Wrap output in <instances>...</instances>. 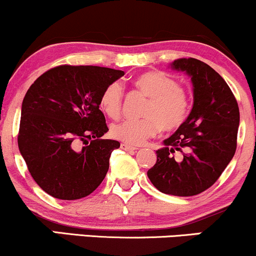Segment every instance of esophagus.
Returning <instances> with one entry per match:
<instances>
[{"instance_id": "esophagus-1", "label": "esophagus", "mask_w": 256, "mask_h": 256, "mask_svg": "<svg viewBox=\"0 0 256 256\" xmlns=\"http://www.w3.org/2000/svg\"><path fill=\"white\" fill-rule=\"evenodd\" d=\"M122 148L124 149V150H128V152H134L138 149V148H136V146L128 144V143H122Z\"/></svg>"}]
</instances>
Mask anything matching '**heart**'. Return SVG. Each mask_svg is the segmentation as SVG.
<instances>
[{
  "instance_id": "obj_1",
  "label": "heart",
  "mask_w": 256,
  "mask_h": 256,
  "mask_svg": "<svg viewBox=\"0 0 256 256\" xmlns=\"http://www.w3.org/2000/svg\"><path fill=\"white\" fill-rule=\"evenodd\" d=\"M134 89L148 98L140 120H124L110 128V134L128 144H142L158 132H173L182 128L192 110V96L186 88L158 71H146L132 82ZM124 89L119 82L104 88L100 98V107L110 119L122 114Z\"/></svg>"
}]
</instances>
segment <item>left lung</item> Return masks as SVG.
<instances>
[{
    "label": "left lung",
    "instance_id": "1",
    "mask_svg": "<svg viewBox=\"0 0 256 256\" xmlns=\"http://www.w3.org/2000/svg\"><path fill=\"white\" fill-rule=\"evenodd\" d=\"M171 66L192 77L194 106L183 126L156 150V164L146 174L158 192L194 196L212 186L234 158L240 110L228 85L207 64L183 58Z\"/></svg>",
    "mask_w": 256,
    "mask_h": 256
}]
</instances>
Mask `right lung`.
Returning a JSON list of instances; mask_svg holds the SVG:
<instances>
[{"instance_id": "1", "label": "right lung", "mask_w": 256, "mask_h": 256, "mask_svg": "<svg viewBox=\"0 0 256 256\" xmlns=\"http://www.w3.org/2000/svg\"><path fill=\"white\" fill-rule=\"evenodd\" d=\"M122 76L108 67L61 64L26 92L18 146L32 178L52 198H85L104 179L120 143L101 138L108 128L100 98Z\"/></svg>"}]
</instances>
